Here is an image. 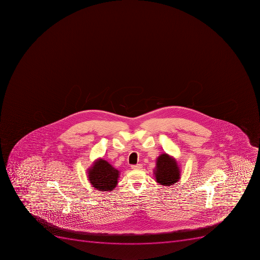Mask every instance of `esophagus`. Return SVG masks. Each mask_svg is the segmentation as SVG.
<instances>
[{"instance_id": "34e87169", "label": "esophagus", "mask_w": 260, "mask_h": 260, "mask_svg": "<svg viewBox=\"0 0 260 260\" xmlns=\"http://www.w3.org/2000/svg\"><path fill=\"white\" fill-rule=\"evenodd\" d=\"M142 168V165L141 164L133 165V166H132V169H133V170H140V169Z\"/></svg>"}]
</instances>
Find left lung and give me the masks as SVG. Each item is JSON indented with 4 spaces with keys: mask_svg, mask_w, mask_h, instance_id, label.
Segmentation results:
<instances>
[{
    "mask_svg": "<svg viewBox=\"0 0 260 260\" xmlns=\"http://www.w3.org/2000/svg\"><path fill=\"white\" fill-rule=\"evenodd\" d=\"M155 181L164 186L173 185L180 179V170L175 158L164 153L156 159L154 170Z\"/></svg>",
    "mask_w": 260,
    "mask_h": 260,
    "instance_id": "left-lung-1",
    "label": "left lung"
}]
</instances>
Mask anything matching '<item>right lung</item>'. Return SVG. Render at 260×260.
Wrapping results in <instances>:
<instances>
[{"instance_id": "obj_1", "label": "right lung", "mask_w": 260, "mask_h": 260, "mask_svg": "<svg viewBox=\"0 0 260 260\" xmlns=\"http://www.w3.org/2000/svg\"><path fill=\"white\" fill-rule=\"evenodd\" d=\"M119 171L105 159H99L88 169V178L94 187L99 191H112L118 183Z\"/></svg>"}]
</instances>
